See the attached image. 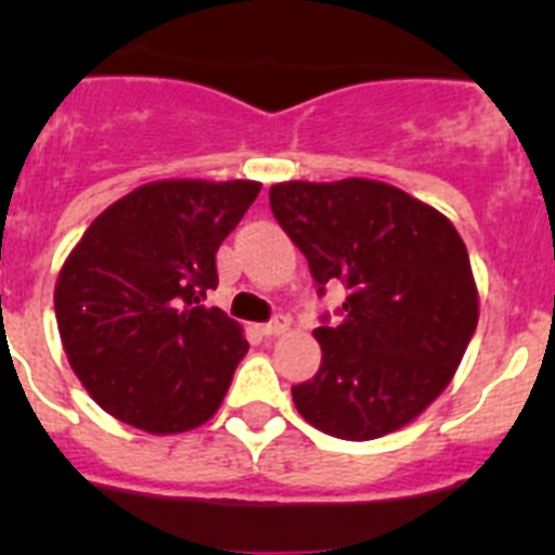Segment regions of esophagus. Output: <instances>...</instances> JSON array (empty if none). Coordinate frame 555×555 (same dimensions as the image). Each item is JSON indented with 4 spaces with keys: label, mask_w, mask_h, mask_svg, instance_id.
Listing matches in <instances>:
<instances>
[{
    "label": "esophagus",
    "mask_w": 555,
    "mask_h": 555,
    "mask_svg": "<svg viewBox=\"0 0 555 555\" xmlns=\"http://www.w3.org/2000/svg\"><path fill=\"white\" fill-rule=\"evenodd\" d=\"M288 327H292L288 317H274V320L267 322V325H263L261 331L267 333V336H283V333H286Z\"/></svg>",
    "instance_id": "34e87169"
}]
</instances>
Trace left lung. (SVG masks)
<instances>
[{
    "label": "left lung",
    "mask_w": 555,
    "mask_h": 555,
    "mask_svg": "<svg viewBox=\"0 0 555 555\" xmlns=\"http://www.w3.org/2000/svg\"><path fill=\"white\" fill-rule=\"evenodd\" d=\"M269 205L320 292L347 286L341 322L313 331L320 372L292 389L300 416L347 442L414 423L448 389L478 325L459 230L434 205L366 178L274 183Z\"/></svg>",
    "instance_id": "obj_1"
}]
</instances>
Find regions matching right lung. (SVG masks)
Returning a JSON list of instances; mask_svg holds the SVG:
<instances>
[{
    "mask_svg": "<svg viewBox=\"0 0 555 555\" xmlns=\"http://www.w3.org/2000/svg\"><path fill=\"white\" fill-rule=\"evenodd\" d=\"M255 180H155L107 205L63 261L55 317L68 364L100 409L169 436L217 414L249 345L205 308L217 253Z\"/></svg>",
    "mask_w": 555,
    "mask_h": 555,
    "instance_id": "obj_1",
    "label": "right lung"
}]
</instances>
